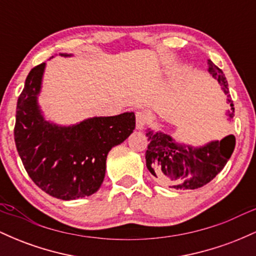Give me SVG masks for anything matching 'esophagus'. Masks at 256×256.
Masks as SVG:
<instances>
[{"label": "esophagus", "instance_id": "1", "mask_svg": "<svg viewBox=\"0 0 256 256\" xmlns=\"http://www.w3.org/2000/svg\"><path fill=\"white\" fill-rule=\"evenodd\" d=\"M148 122V116L144 112H137L136 113V128L137 130H143Z\"/></svg>", "mask_w": 256, "mask_h": 256}]
</instances>
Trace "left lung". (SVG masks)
I'll return each mask as SVG.
<instances>
[{
  "mask_svg": "<svg viewBox=\"0 0 256 256\" xmlns=\"http://www.w3.org/2000/svg\"><path fill=\"white\" fill-rule=\"evenodd\" d=\"M208 72L218 80L228 96L230 110L226 116L228 120H232L234 108L228 95L225 74L210 60H208ZM146 137L149 140L148 150L146 152V168L158 183L183 190L198 189L210 183L224 168L236 146L234 134H228L222 140H212L202 146L178 143L165 132H155L150 128H148Z\"/></svg>",
  "mask_w": 256,
  "mask_h": 256,
  "instance_id": "8db88e82",
  "label": "left lung"
}]
</instances>
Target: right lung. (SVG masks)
<instances>
[{
    "mask_svg": "<svg viewBox=\"0 0 256 256\" xmlns=\"http://www.w3.org/2000/svg\"><path fill=\"white\" fill-rule=\"evenodd\" d=\"M44 68L46 62L31 70L18 98L16 150L34 184L52 198L90 196L104 182L108 152L134 132V113L94 116L71 126L48 122L38 104Z\"/></svg>",
    "mask_w": 256,
    "mask_h": 256,
    "instance_id": "add662e5",
    "label": "right lung"
}]
</instances>
